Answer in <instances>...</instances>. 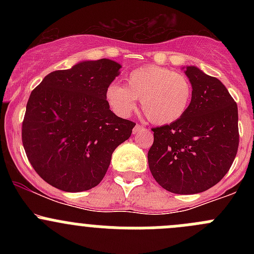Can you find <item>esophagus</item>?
<instances>
[{"mask_svg": "<svg viewBox=\"0 0 254 254\" xmlns=\"http://www.w3.org/2000/svg\"><path fill=\"white\" fill-rule=\"evenodd\" d=\"M141 129H143V127H142V125H140V124H136V125H135V127H134V129H132V131H134V134H136V132H139V130H141Z\"/></svg>", "mask_w": 254, "mask_h": 254, "instance_id": "esophagus-1", "label": "esophagus"}]
</instances>
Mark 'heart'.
<instances>
[{
	"mask_svg": "<svg viewBox=\"0 0 254 254\" xmlns=\"http://www.w3.org/2000/svg\"><path fill=\"white\" fill-rule=\"evenodd\" d=\"M193 93L188 77L161 66H143L131 71L127 87L112 83L106 97L117 114L127 117L141 101L143 114L155 124H171L186 114Z\"/></svg>",
	"mask_w": 254,
	"mask_h": 254,
	"instance_id": "heart-1",
	"label": "heart"
}]
</instances>
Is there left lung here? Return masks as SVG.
Masks as SVG:
<instances>
[{"mask_svg":"<svg viewBox=\"0 0 254 254\" xmlns=\"http://www.w3.org/2000/svg\"><path fill=\"white\" fill-rule=\"evenodd\" d=\"M191 101L181 119L153 127L147 153L153 178L175 194H196L219 183L236 157L237 104L216 77L187 66Z\"/></svg>","mask_w":254,"mask_h":254,"instance_id":"left-lung-1","label":"left lung"}]
</instances>
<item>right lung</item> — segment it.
<instances>
[{"label":"right lung","instance_id":"add662e5","mask_svg":"<svg viewBox=\"0 0 254 254\" xmlns=\"http://www.w3.org/2000/svg\"><path fill=\"white\" fill-rule=\"evenodd\" d=\"M120 67L109 59L82 61L50 72L30 93L23 147L50 186L71 193L98 186L113 151L131 135L135 123L117 117L106 97Z\"/></svg>","mask_w":254,"mask_h":254}]
</instances>
